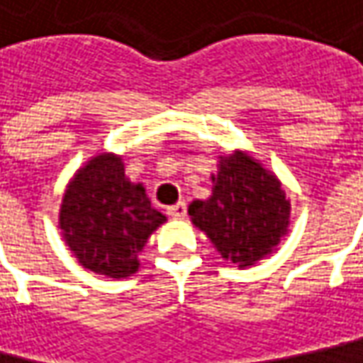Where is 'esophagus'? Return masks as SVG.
<instances>
[{
	"instance_id": "esophagus-1",
	"label": "esophagus",
	"mask_w": 363,
	"mask_h": 363,
	"mask_svg": "<svg viewBox=\"0 0 363 363\" xmlns=\"http://www.w3.org/2000/svg\"><path fill=\"white\" fill-rule=\"evenodd\" d=\"M168 215H170L172 219H182V217L186 215V203H184V201H179L177 205L168 207Z\"/></svg>"
}]
</instances>
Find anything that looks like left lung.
Returning <instances> with one entry per match:
<instances>
[{
  "mask_svg": "<svg viewBox=\"0 0 363 363\" xmlns=\"http://www.w3.org/2000/svg\"><path fill=\"white\" fill-rule=\"evenodd\" d=\"M213 193L189 205L193 225L238 268L274 252L291 225V199L274 172L244 150L219 156Z\"/></svg>",
  "mask_w": 363,
  "mask_h": 363,
  "instance_id": "8db88e82",
  "label": "left lung"
}]
</instances>
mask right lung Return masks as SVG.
Returning <instances> with one entry per match:
<instances>
[{"label":"right lung","instance_id":"obj_1","mask_svg":"<svg viewBox=\"0 0 363 363\" xmlns=\"http://www.w3.org/2000/svg\"><path fill=\"white\" fill-rule=\"evenodd\" d=\"M166 221L118 154L101 152L72 177L58 213L62 240L83 268L109 278L138 272L140 252Z\"/></svg>","mask_w":363,"mask_h":363}]
</instances>
